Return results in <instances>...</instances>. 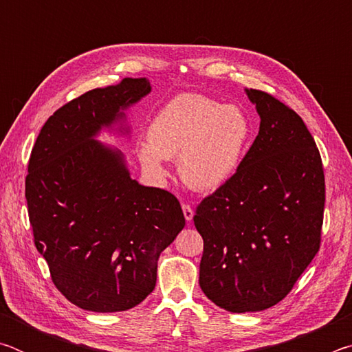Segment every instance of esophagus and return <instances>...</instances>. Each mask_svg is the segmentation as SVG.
I'll return each mask as SVG.
<instances>
[{"mask_svg":"<svg viewBox=\"0 0 352 352\" xmlns=\"http://www.w3.org/2000/svg\"><path fill=\"white\" fill-rule=\"evenodd\" d=\"M182 208H183V214H184V219H186V222H190V220H192V217H194L192 208H190V206L186 205V204H183Z\"/></svg>","mask_w":352,"mask_h":352,"instance_id":"esophagus-1","label":"esophagus"}]
</instances>
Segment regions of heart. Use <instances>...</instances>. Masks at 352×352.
<instances>
[{"mask_svg":"<svg viewBox=\"0 0 352 352\" xmlns=\"http://www.w3.org/2000/svg\"><path fill=\"white\" fill-rule=\"evenodd\" d=\"M253 127L237 105L204 94L172 98L152 119L148 144L138 157L148 174L164 177V160L178 157V174L190 189L211 192L228 183L245 158Z\"/></svg>","mask_w":352,"mask_h":352,"instance_id":"1","label":"heart"}]
</instances>
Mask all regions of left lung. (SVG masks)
<instances>
[{
    "instance_id": "obj_1",
    "label": "left lung",
    "mask_w": 352,
    "mask_h": 352,
    "mask_svg": "<svg viewBox=\"0 0 352 352\" xmlns=\"http://www.w3.org/2000/svg\"><path fill=\"white\" fill-rule=\"evenodd\" d=\"M259 133L228 183L197 206L200 287L228 312H259L289 294L317 254L324 174L306 124L269 93L245 88Z\"/></svg>"
}]
</instances>
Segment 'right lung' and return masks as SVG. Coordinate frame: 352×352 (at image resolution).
Returning <instances> with one entry per match:
<instances>
[{
	"instance_id": "right-lung-1",
	"label": "right lung",
	"mask_w": 352,
	"mask_h": 352,
	"mask_svg": "<svg viewBox=\"0 0 352 352\" xmlns=\"http://www.w3.org/2000/svg\"><path fill=\"white\" fill-rule=\"evenodd\" d=\"M146 77L94 88L52 115L35 141L26 200L35 247L67 300L91 312L132 309L157 284L158 258L184 226L178 200L130 177L126 157L98 141L129 135L126 110Z\"/></svg>"
}]
</instances>
